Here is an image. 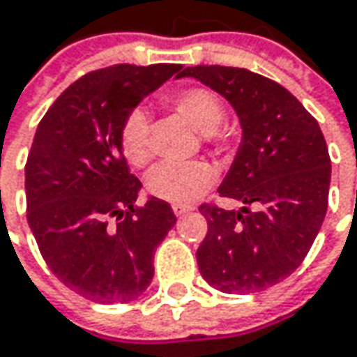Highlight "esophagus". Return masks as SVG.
Returning a JSON list of instances; mask_svg holds the SVG:
<instances>
[{
  "mask_svg": "<svg viewBox=\"0 0 357 357\" xmlns=\"http://www.w3.org/2000/svg\"><path fill=\"white\" fill-rule=\"evenodd\" d=\"M172 209H174V213H176V215H185V213H190V211H193V207H191V205H181V203H176V205H174V207H172Z\"/></svg>",
  "mask_w": 357,
  "mask_h": 357,
  "instance_id": "obj_1",
  "label": "esophagus"
}]
</instances>
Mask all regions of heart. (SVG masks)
Listing matches in <instances>:
<instances>
[{"mask_svg": "<svg viewBox=\"0 0 357 357\" xmlns=\"http://www.w3.org/2000/svg\"><path fill=\"white\" fill-rule=\"evenodd\" d=\"M174 106L199 134H215L225 122V108L209 89H185L174 94ZM120 148L130 164L144 166L150 160V118L144 108L130 110L120 126ZM213 167L205 162H162L148 176L152 195L172 203H188L211 185Z\"/></svg>", "mask_w": 357, "mask_h": 357, "instance_id": "obj_1", "label": "heart"}]
</instances>
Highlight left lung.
Here are the masks:
<instances>
[{"mask_svg":"<svg viewBox=\"0 0 357 357\" xmlns=\"http://www.w3.org/2000/svg\"><path fill=\"white\" fill-rule=\"evenodd\" d=\"M183 77L221 94L241 124L217 191L245 207H199L209 225L199 273L225 294L268 289L301 266L324 223L332 167L322 130L284 86L247 68L199 65L179 70Z\"/></svg>","mask_w":357,"mask_h":357,"instance_id":"left-lung-1","label":"left lung"}]
</instances>
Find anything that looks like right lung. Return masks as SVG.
Masks as SVG:
<instances>
[{
    "mask_svg": "<svg viewBox=\"0 0 357 357\" xmlns=\"http://www.w3.org/2000/svg\"><path fill=\"white\" fill-rule=\"evenodd\" d=\"M181 65H116L84 75L39 122L25 166L27 221L63 284L100 304L132 302L154 278V252L176 225L169 203H134L120 126Z\"/></svg>",
    "mask_w": 357,
    "mask_h": 357,
    "instance_id": "right-lung-1",
    "label": "right lung"
}]
</instances>
